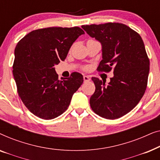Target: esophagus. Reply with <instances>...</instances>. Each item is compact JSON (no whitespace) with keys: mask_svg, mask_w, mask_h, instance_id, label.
<instances>
[{"mask_svg":"<svg viewBox=\"0 0 160 160\" xmlns=\"http://www.w3.org/2000/svg\"><path fill=\"white\" fill-rule=\"evenodd\" d=\"M84 82H88L90 81V78H89V76H84Z\"/></svg>","mask_w":160,"mask_h":160,"instance_id":"esophagus-1","label":"esophagus"}]
</instances>
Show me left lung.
<instances>
[{"mask_svg": "<svg viewBox=\"0 0 160 160\" xmlns=\"http://www.w3.org/2000/svg\"><path fill=\"white\" fill-rule=\"evenodd\" d=\"M87 33L102 45L98 71L113 70L111 82L92 77L95 91L89 100L92 111L100 117L115 119L132 111L147 87L149 60L140 35L122 23L82 25Z\"/></svg>", "mask_w": 160, "mask_h": 160, "instance_id": "obj_1", "label": "left lung"}]
</instances>
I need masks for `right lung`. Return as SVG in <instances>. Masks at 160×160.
<instances>
[{
  "label": "right lung",
  "mask_w": 160,
  "mask_h": 160,
  "mask_svg": "<svg viewBox=\"0 0 160 160\" xmlns=\"http://www.w3.org/2000/svg\"><path fill=\"white\" fill-rule=\"evenodd\" d=\"M82 34L78 27L42 28L32 30L17 43L13 75L22 101L36 117L48 120L62 114L82 84L81 73L73 72L60 81L54 68Z\"/></svg>",
  "instance_id": "right-lung-1"
}]
</instances>
